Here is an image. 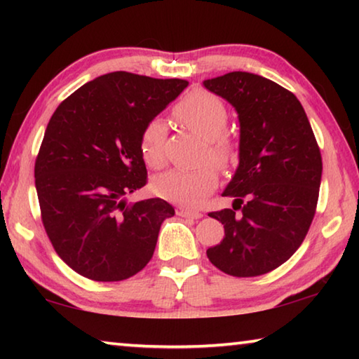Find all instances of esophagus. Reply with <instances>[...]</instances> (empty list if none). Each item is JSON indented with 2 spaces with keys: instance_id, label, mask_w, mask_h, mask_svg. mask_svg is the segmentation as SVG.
<instances>
[{
  "instance_id": "34e87169",
  "label": "esophagus",
  "mask_w": 359,
  "mask_h": 359,
  "mask_svg": "<svg viewBox=\"0 0 359 359\" xmlns=\"http://www.w3.org/2000/svg\"><path fill=\"white\" fill-rule=\"evenodd\" d=\"M177 215L185 217V218H194V220H198V218L203 217V214L199 210H190V209H184V208L177 209Z\"/></svg>"
}]
</instances>
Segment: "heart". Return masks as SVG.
I'll use <instances>...</instances> for the list:
<instances>
[{"mask_svg": "<svg viewBox=\"0 0 359 359\" xmlns=\"http://www.w3.org/2000/svg\"><path fill=\"white\" fill-rule=\"evenodd\" d=\"M174 117L182 125L205 139L204 155L217 165L228 168L236 160V145L226 133L228 111L215 95L204 90L188 93L174 107ZM166 126L161 120H151L145 125L141 136V154L151 168L163 165V145ZM218 185V172L212 165L194 169H171L158 175L154 190L158 196L182 205H199Z\"/></svg>", "mask_w": 359, "mask_h": 359, "instance_id": "1", "label": "heart"}]
</instances>
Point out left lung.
Here are the masks:
<instances>
[{"label":"left lung","mask_w":359,"mask_h":359,"mask_svg":"<svg viewBox=\"0 0 359 359\" xmlns=\"http://www.w3.org/2000/svg\"><path fill=\"white\" fill-rule=\"evenodd\" d=\"M203 85L236 109L241 128L239 165L222 193L233 209L209 214L224 238L208 258L224 274L263 276L290 259L311 228L323 169L318 144L299 100L269 79L233 71Z\"/></svg>","instance_id":"1"}]
</instances>
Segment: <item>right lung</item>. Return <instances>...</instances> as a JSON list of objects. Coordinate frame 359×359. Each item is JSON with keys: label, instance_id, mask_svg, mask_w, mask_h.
Masks as SVG:
<instances>
[{"label": "right lung", "instance_id": "right-lung-1", "mask_svg": "<svg viewBox=\"0 0 359 359\" xmlns=\"http://www.w3.org/2000/svg\"><path fill=\"white\" fill-rule=\"evenodd\" d=\"M187 85L115 71L82 85L53 112L36 158V191L48 239L77 274L125 280L154 257L174 208L160 198L128 205L125 196L147 184L145 125Z\"/></svg>", "mask_w": 359, "mask_h": 359}]
</instances>
